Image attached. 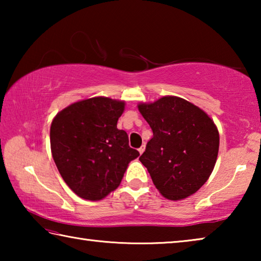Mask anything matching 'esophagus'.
Listing matches in <instances>:
<instances>
[{"label": "esophagus", "instance_id": "1", "mask_svg": "<svg viewBox=\"0 0 261 261\" xmlns=\"http://www.w3.org/2000/svg\"><path fill=\"white\" fill-rule=\"evenodd\" d=\"M138 151L140 154H143V152L145 151V145H141V146L138 148Z\"/></svg>", "mask_w": 261, "mask_h": 261}]
</instances>
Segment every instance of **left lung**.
<instances>
[{"label": "left lung", "mask_w": 261, "mask_h": 261, "mask_svg": "<svg viewBox=\"0 0 261 261\" xmlns=\"http://www.w3.org/2000/svg\"><path fill=\"white\" fill-rule=\"evenodd\" d=\"M153 137L139 158L163 197L179 200L197 192L213 171L219 131L205 112L177 96L138 106Z\"/></svg>", "instance_id": "1"}]
</instances>
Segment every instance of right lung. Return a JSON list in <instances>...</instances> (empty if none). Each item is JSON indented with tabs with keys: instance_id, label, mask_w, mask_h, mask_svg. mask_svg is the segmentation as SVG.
Returning a JSON list of instances; mask_svg holds the SVG:
<instances>
[{
	"instance_id": "add662e5",
	"label": "right lung",
	"mask_w": 261,
	"mask_h": 261,
	"mask_svg": "<svg viewBox=\"0 0 261 261\" xmlns=\"http://www.w3.org/2000/svg\"><path fill=\"white\" fill-rule=\"evenodd\" d=\"M124 102L92 98L56 115L50 126L53 159L62 178L81 198L100 200L120 185L127 165L139 156L117 129Z\"/></svg>"
}]
</instances>
